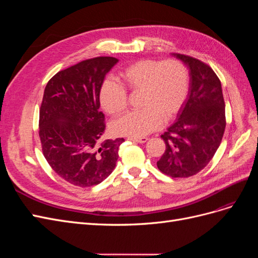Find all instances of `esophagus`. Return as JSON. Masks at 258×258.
<instances>
[{
    "label": "esophagus",
    "instance_id": "34e87169",
    "mask_svg": "<svg viewBox=\"0 0 258 258\" xmlns=\"http://www.w3.org/2000/svg\"><path fill=\"white\" fill-rule=\"evenodd\" d=\"M128 141H132V142H137V143H145L147 141V138L146 137H141V138H132V137H129L127 138Z\"/></svg>",
    "mask_w": 258,
    "mask_h": 258
}]
</instances>
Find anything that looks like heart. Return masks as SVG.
<instances>
[{
  "label": "heart",
  "mask_w": 258,
  "mask_h": 258,
  "mask_svg": "<svg viewBox=\"0 0 258 258\" xmlns=\"http://www.w3.org/2000/svg\"><path fill=\"white\" fill-rule=\"evenodd\" d=\"M122 85L113 80L101 85L99 99L103 110L112 116L121 114L128 105V93L141 91L140 111L130 112L112 123L116 136L141 138L172 119L188 95L189 73L177 59H142L119 72ZM124 88L126 89H124Z\"/></svg>",
  "instance_id": "obj_1"
}]
</instances>
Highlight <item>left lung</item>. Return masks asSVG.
I'll return each instance as SVG.
<instances>
[{
  "instance_id": "left-lung-1",
  "label": "left lung",
  "mask_w": 258,
  "mask_h": 258,
  "mask_svg": "<svg viewBox=\"0 0 258 258\" xmlns=\"http://www.w3.org/2000/svg\"><path fill=\"white\" fill-rule=\"evenodd\" d=\"M174 56L189 68V92L177 120L161 135L166 151L157 167L175 178L197 174L213 158L224 136L226 116L221 81L211 67L186 54Z\"/></svg>"
}]
</instances>
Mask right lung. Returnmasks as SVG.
I'll use <instances>...</instances> for the list:
<instances>
[{
	"label": "right lung",
	"mask_w": 258,
	"mask_h": 258,
	"mask_svg": "<svg viewBox=\"0 0 258 258\" xmlns=\"http://www.w3.org/2000/svg\"><path fill=\"white\" fill-rule=\"evenodd\" d=\"M114 57L83 60L53 75L44 90L38 120L42 152L66 182L98 185L110 175L123 138L102 141L105 129L99 93Z\"/></svg>",
	"instance_id": "right-lung-1"
}]
</instances>
